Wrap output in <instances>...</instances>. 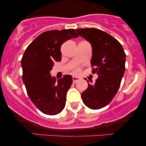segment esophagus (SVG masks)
I'll return each instance as SVG.
<instances>
[{
  "label": "esophagus",
  "mask_w": 146,
  "mask_h": 146,
  "mask_svg": "<svg viewBox=\"0 0 146 146\" xmlns=\"http://www.w3.org/2000/svg\"><path fill=\"white\" fill-rule=\"evenodd\" d=\"M80 78H77V77H73V84L77 83L78 82L80 81Z\"/></svg>",
  "instance_id": "34e87169"
}]
</instances>
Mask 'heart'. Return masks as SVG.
Segmentation results:
<instances>
[{
	"label": "heart",
	"mask_w": 146,
	"mask_h": 146,
	"mask_svg": "<svg viewBox=\"0 0 146 146\" xmlns=\"http://www.w3.org/2000/svg\"><path fill=\"white\" fill-rule=\"evenodd\" d=\"M73 73H74V74H79V73H80V68H75V69L73 71Z\"/></svg>",
	"instance_id": "b5f03b06"
}]
</instances>
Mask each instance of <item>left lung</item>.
Returning a JSON list of instances; mask_svg holds the SVG:
<instances>
[{
    "instance_id": "obj_1",
    "label": "left lung",
    "mask_w": 146,
    "mask_h": 146,
    "mask_svg": "<svg viewBox=\"0 0 146 146\" xmlns=\"http://www.w3.org/2000/svg\"><path fill=\"white\" fill-rule=\"evenodd\" d=\"M75 30L91 44L92 73L98 75L94 84H88L82 93V99L90 109H100L112 101L119 88L125 71V53L119 42L105 31L95 28Z\"/></svg>"
}]
</instances>
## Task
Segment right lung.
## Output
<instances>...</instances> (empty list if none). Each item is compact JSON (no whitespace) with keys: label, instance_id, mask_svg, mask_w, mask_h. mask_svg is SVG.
I'll list each match as a JSON object with an SVG mask.
<instances>
[{"label":"right lung","instance_id":"right-lung-1","mask_svg":"<svg viewBox=\"0 0 146 146\" xmlns=\"http://www.w3.org/2000/svg\"><path fill=\"white\" fill-rule=\"evenodd\" d=\"M79 36L73 29L51 30L39 35L25 50L21 60L23 80L30 100L42 113L55 115L66 104V93L73 83L71 75L56 82L50 71L60 62L62 44Z\"/></svg>","mask_w":146,"mask_h":146}]
</instances>
